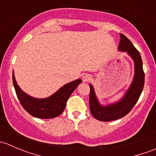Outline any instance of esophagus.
Returning <instances> with one entry per match:
<instances>
[{"label": "esophagus", "mask_w": 156, "mask_h": 156, "mask_svg": "<svg viewBox=\"0 0 156 156\" xmlns=\"http://www.w3.org/2000/svg\"><path fill=\"white\" fill-rule=\"evenodd\" d=\"M82 80L84 82H87V81H89L90 80V76L89 75H87V74L84 75L82 77Z\"/></svg>", "instance_id": "1"}]
</instances>
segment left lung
<instances>
[{"label": "left lung", "instance_id": "obj_1", "mask_svg": "<svg viewBox=\"0 0 156 156\" xmlns=\"http://www.w3.org/2000/svg\"><path fill=\"white\" fill-rule=\"evenodd\" d=\"M119 50L127 52L134 62V77L130 87L123 98L117 103L103 106L99 103L93 86L90 84V109L96 119L102 122L117 120L128 114L139 100L145 81V73L143 69L140 53L132 44L131 41L123 34H120Z\"/></svg>", "mask_w": 156, "mask_h": 156}]
</instances>
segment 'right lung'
Listing matches in <instances>:
<instances>
[{
	"mask_svg": "<svg viewBox=\"0 0 156 156\" xmlns=\"http://www.w3.org/2000/svg\"><path fill=\"white\" fill-rule=\"evenodd\" d=\"M81 81V79L75 80L65 84L48 98L37 99L30 97L20 89L12 74V83L20 103L31 115L38 119H53L59 116L64 111L71 94Z\"/></svg>",
	"mask_w": 156,
	"mask_h": 156,
	"instance_id": "right-lung-1",
	"label": "right lung"
}]
</instances>
